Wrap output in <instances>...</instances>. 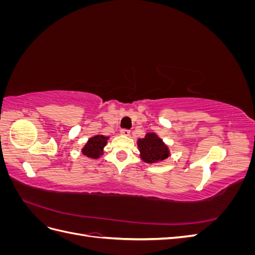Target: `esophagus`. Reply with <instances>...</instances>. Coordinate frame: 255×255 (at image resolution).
<instances>
[{
    "label": "esophagus",
    "mask_w": 255,
    "mask_h": 255,
    "mask_svg": "<svg viewBox=\"0 0 255 255\" xmlns=\"http://www.w3.org/2000/svg\"><path fill=\"white\" fill-rule=\"evenodd\" d=\"M120 134L121 135H125V136H128L130 134V132H129V129H128V128H122L120 130Z\"/></svg>",
    "instance_id": "esophagus-1"
}]
</instances>
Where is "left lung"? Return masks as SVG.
Wrapping results in <instances>:
<instances>
[{"label": "left lung", "mask_w": 255, "mask_h": 255, "mask_svg": "<svg viewBox=\"0 0 255 255\" xmlns=\"http://www.w3.org/2000/svg\"><path fill=\"white\" fill-rule=\"evenodd\" d=\"M138 148L140 151V157L145 163H156L169 156L167 145L154 133H148L144 138L138 139Z\"/></svg>", "instance_id": "left-lung-1"}]
</instances>
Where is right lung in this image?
<instances>
[{"label":"right lung","mask_w":255,"mask_h":255,"mask_svg":"<svg viewBox=\"0 0 255 255\" xmlns=\"http://www.w3.org/2000/svg\"><path fill=\"white\" fill-rule=\"evenodd\" d=\"M107 138L103 135H97L95 137H91L84 146L82 152L84 155H86L90 158H98L100 155H102L103 148L106 145Z\"/></svg>","instance_id":"add662e5"}]
</instances>
